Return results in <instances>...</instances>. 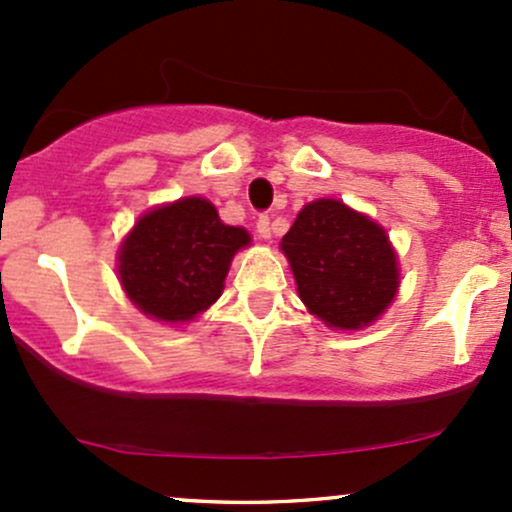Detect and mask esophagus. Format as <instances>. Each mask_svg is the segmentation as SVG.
<instances>
[{
	"label": "esophagus",
	"instance_id": "34e87169",
	"mask_svg": "<svg viewBox=\"0 0 512 512\" xmlns=\"http://www.w3.org/2000/svg\"><path fill=\"white\" fill-rule=\"evenodd\" d=\"M257 233H260V238L264 240L272 238V219H269V214H262L260 219H257Z\"/></svg>",
	"mask_w": 512,
	"mask_h": 512
}]
</instances>
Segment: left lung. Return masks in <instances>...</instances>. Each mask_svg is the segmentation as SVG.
Instances as JSON below:
<instances>
[{"label":"left lung","mask_w":512,"mask_h":512,"mask_svg":"<svg viewBox=\"0 0 512 512\" xmlns=\"http://www.w3.org/2000/svg\"><path fill=\"white\" fill-rule=\"evenodd\" d=\"M281 250L305 308L327 327L361 330L385 313L399 289L385 228L339 199L305 204Z\"/></svg>","instance_id":"8db88e82"}]
</instances>
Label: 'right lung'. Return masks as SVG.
Returning <instances> with one entry per match:
<instances>
[{
	"instance_id": "obj_1",
	"label": "right lung",
	"mask_w": 512,
	"mask_h": 512,
	"mask_svg": "<svg viewBox=\"0 0 512 512\" xmlns=\"http://www.w3.org/2000/svg\"><path fill=\"white\" fill-rule=\"evenodd\" d=\"M250 245L202 197L156 207L134 223L117 255L129 301L158 322H187L221 296L233 255Z\"/></svg>"
}]
</instances>
